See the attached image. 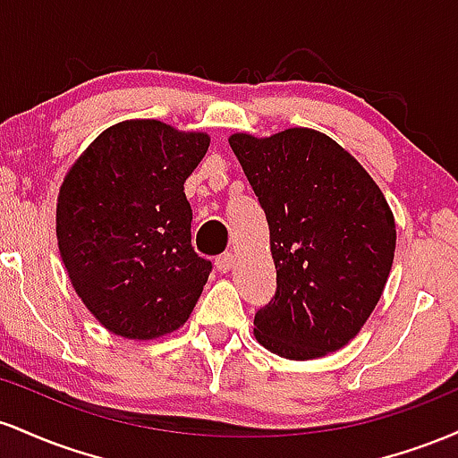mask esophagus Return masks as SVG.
<instances>
[{"mask_svg": "<svg viewBox=\"0 0 458 458\" xmlns=\"http://www.w3.org/2000/svg\"><path fill=\"white\" fill-rule=\"evenodd\" d=\"M233 262H234V256L230 254V251H225V254L217 256V260H215V267H217V271L228 273L230 269H233Z\"/></svg>", "mask_w": 458, "mask_h": 458, "instance_id": "obj_1", "label": "esophagus"}]
</instances>
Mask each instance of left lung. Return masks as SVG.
Wrapping results in <instances>:
<instances>
[{
  "instance_id": "1",
  "label": "left lung",
  "mask_w": 458,
  "mask_h": 458,
  "mask_svg": "<svg viewBox=\"0 0 458 458\" xmlns=\"http://www.w3.org/2000/svg\"><path fill=\"white\" fill-rule=\"evenodd\" d=\"M230 148L259 196L271 234L276 295L254 317L256 340L286 360L343 349L390 276L396 225L381 189L327 135L286 129Z\"/></svg>"
}]
</instances>
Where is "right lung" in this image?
<instances>
[{"label":"right lung","mask_w":458,"mask_h":458,"mask_svg":"<svg viewBox=\"0 0 458 458\" xmlns=\"http://www.w3.org/2000/svg\"><path fill=\"white\" fill-rule=\"evenodd\" d=\"M208 141L159 120H129L103 131L64 178L62 260L77 295L114 334H170L202 295L213 262L191 247L185 181Z\"/></svg>","instance_id":"1"}]
</instances>
